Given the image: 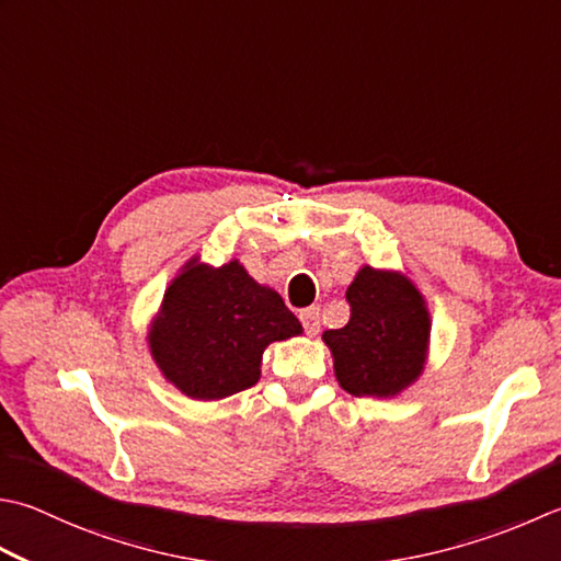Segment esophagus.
Instances as JSON below:
<instances>
[{
	"instance_id": "34e87169",
	"label": "esophagus",
	"mask_w": 561,
	"mask_h": 561,
	"mask_svg": "<svg viewBox=\"0 0 561 561\" xmlns=\"http://www.w3.org/2000/svg\"><path fill=\"white\" fill-rule=\"evenodd\" d=\"M299 318H301V325H304L306 335H311V337L318 335V331H321V313H318L316 306H311V309H304L299 313Z\"/></svg>"
}]
</instances>
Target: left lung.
<instances>
[{"label":"left lung","instance_id":"1","mask_svg":"<svg viewBox=\"0 0 561 561\" xmlns=\"http://www.w3.org/2000/svg\"><path fill=\"white\" fill-rule=\"evenodd\" d=\"M350 321L325 331L335 377L353 397H397L425 365L431 316L421 291L397 272L362 267L347 287Z\"/></svg>","mask_w":561,"mask_h":561}]
</instances>
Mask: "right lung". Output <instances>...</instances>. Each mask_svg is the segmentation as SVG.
Returning a JSON list of instances; mask_svg holds the SVG:
<instances>
[{"label": "right lung", "instance_id": "1", "mask_svg": "<svg viewBox=\"0 0 561 561\" xmlns=\"http://www.w3.org/2000/svg\"><path fill=\"white\" fill-rule=\"evenodd\" d=\"M301 333L282 296L250 277L240 262L208 267L192 260L162 299L150 353L162 375L199 401L226 399L260 379L274 340Z\"/></svg>", "mask_w": 561, "mask_h": 561}]
</instances>
